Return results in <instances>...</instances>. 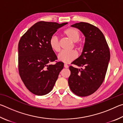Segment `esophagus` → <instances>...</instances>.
<instances>
[{"label": "esophagus", "instance_id": "esophagus-1", "mask_svg": "<svg viewBox=\"0 0 123 123\" xmlns=\"http://www.w3.org/2000/svg\"><path fill=\"white\" fill-rule=\"evenodd\" d=\"M64 67L66 68H68V67H69V66H68V65H67V64H64Z\"/></svg>", "mask_w": 123, "mask_h": 123}]
</instances>
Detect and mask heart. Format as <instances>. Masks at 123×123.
I'll use <instances>...</instances> for the list:
<instances>
[{"label": "heart", "mask_w": 123, "mask_h": 123, "mask_svg": "<svg viewBox=\"0 0 123 123\" xmlns=\"http://www.w3.org/2000/svg\"><path fill=\"white\" fill-rule=\"evenodd\" d=\"M64 34L74 42L75 46L78 50H81V45L78 42L80 38V34L78 30L73 28H69L64 30ZM49 45L51 49L55 52L60 50L59 39L56 35H53L50 38ZM77 57V53L75 51H62L58 55V59L64 63H69Z\"/></svg>", "instance_id": "obj_1"}]
</instances>
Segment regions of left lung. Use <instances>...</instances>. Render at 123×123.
Masks as SVG:
<instances>
[{"mask_svg":"<svg viewBox=\"0 0 123 123\" xmlns=\"http://www.w3.org/2000/svg\"><path fill=\"white\" fill-rule=\"evenodd\" d=\"M71 26L80 30L85 37L81 55L72 62L81 69L69 67L68 84L71 91L79 97L94 93L105 79L110 59V52L100 30L88 23L80 22Z\"/></svg>","mask_w":123,"mask_h":123,"instance_id":"1","label":"left lung"}]
</instances>
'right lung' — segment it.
I'll use <instances>...</instances> for the list:
<instances>
[{"instance_id":"obj_1","label":"right lung","mask_w":123,"mask_h":123,"mask_svg":"<svg viewBox=\"0 0 123 123\" xmlns=\"http://www.w3.org/2000/svg\"><path fill=\"white\" fill-rule=\"evenodd\" d=\"M68 23L41 21L23 35L18 43V70L22 80L31 92L37 95L49 93L53 88L62 62L49 64L57 59L49 45L50 37Z\"/></svg>"}]
</instances>
